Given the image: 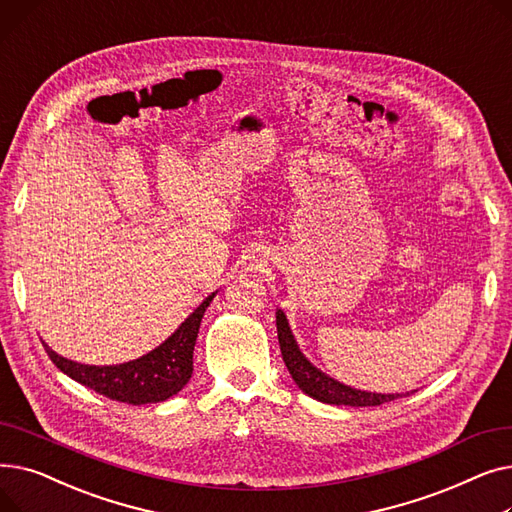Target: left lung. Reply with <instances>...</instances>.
<instances>
[{"instance_id": "1", "label": "left lung", "mask_w": 512, "mask_h": 512, "mask_svg": "<svg viewBox=\"0 0 512 512\" xmlns=\"http://www.w3.org/2000/svg\"><path fill=\"white\" fill-rule=\"evenodd\" d=\"M276 326H278V342L282 359L292 375L294 384H297L307 396L326 402V405H344V407H378L384 402L402 398L405 394H380V392H367L346 386L328 373L317 369L299 348L297 338H294L286 313L282 309L276 311ZM409 394V392H407Z\"/></svg>"}]
</instances>
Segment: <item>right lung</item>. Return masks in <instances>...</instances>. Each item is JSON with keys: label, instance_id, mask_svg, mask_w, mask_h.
I'll return each mask as SVG.
<instances>
[{"label": "right lung", "instance_id": "obj_1", "mask_svg": "<svg viewBox=\"0 0 512 512\" xmlns=\"http://www.w3.org/2000/svg\"><path fill=\"white\" fill-rule=\"evenodd\" d=\"M218 290L188 315L159 346L147 355L120 365H85L70 361L43 342L49 359L74 382L126 405H147L178 394L193 375V351L205 309Z\"/></svg>", "mask_w": 512, "mask_h": 512}]
</instances>
